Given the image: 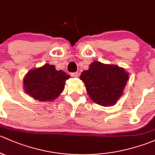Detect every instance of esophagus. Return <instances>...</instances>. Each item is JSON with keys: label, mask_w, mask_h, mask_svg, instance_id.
<instances>
[{"label": "esophagus", "mask_w": 155, "mask_h": 155, "mask_svg": "<svg viewBox=\"0 0 155 155\" xmlns=\"http://www.w3.org/2000/svg\"><path fill=\"white\" fill-rule=\"evenodd\" d=\"M70 75L73 78H78V76H79V74H78V72H73V73H71V74H70Z\"/></svg>", "instance_id": "obj_1"}]
</instances>
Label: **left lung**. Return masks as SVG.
I'll list each match as a JSON object with an SVG mask.
<instances>
[{
    "label": "left lung",
    "instance_id": "obj_1",
    "mask_svg": "<svg viewBox=\"0 0 155 155\" xmlns=\"http://www.w3.org/2000/svg\"><path fill=\"white\" fill-rule=\"evenodd\" d=\"M128 73L116 65L94 61L81 74L87 92L94 102L101 106H112L123 93Z\"/></svg>",
    "mask_w": 155,
    "mask_h": 155
}]
</instances>
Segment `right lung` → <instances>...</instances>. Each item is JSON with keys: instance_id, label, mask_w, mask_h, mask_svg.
Instances as JSON below:
<instances>
[{"instance_id": "right-lung-1", "label": "right lung", "mask_w": 155, "mask_h": 155, "mask_svg": "<svg viewBox=\"0 0 155 155\" xmlns=\"http://www.w3.org/2000/svg\"><path fill=\"white\" fill-rule=\"evenodd\" d=\"M70 78L62 70H56L53 65L45 64L30 70L24 78L27 94L39 101H51L63 91L66 81Z\"/></svg>"}]
</instances>
